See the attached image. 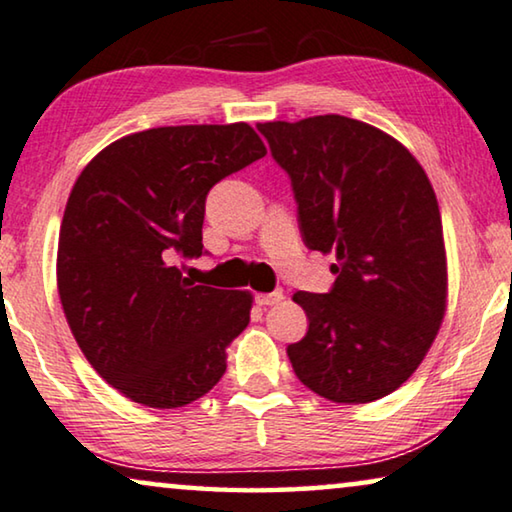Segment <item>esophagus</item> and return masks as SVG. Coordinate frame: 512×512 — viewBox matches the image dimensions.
I'll return each instance as SVG.
<instances>
[{
  "instance_id": "esophagus-1",
  "label": "esophagus",
  "mask_w": 512,
  "mask_h": 512,
  "mask_svg": "<svg viewBox=\"0 0 512 512\" xmlns=\"http://www.w3.org/2000/svg\"><path fill=\"white\" fill-rule=\"evenodd\" d=\"M281 300H284V291H281V288H277V291H272V293H258L256 295V302L261 307L277 305V302H281Z\"/></svg>"
}]
</instances>
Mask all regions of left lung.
<instances>
[{
	"mask_svg": "<svg viewBox=\"0 0 512 512\" xmlns=\"http://www.w3.org/2000/svg\"><path fill=\"white\" fill-rule=\"evenodd\" d=\"M291 177L302 240L332 254L330 293L298 291L307 335L286 348L298 379L330 402L367 404L416 372L446 314L441 212L416 157L344 115L265 122Z\"/></svg>",
	"mask_w": 512,
	"mask_h": 512,
	"instance_id": "obj_1",
	"label": "left lung"
}]
</instances>
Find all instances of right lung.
Returning <instances> with one entry per match:
<instances>
[{"instance_id":"add662e5","label":"right lung","mask_w":512,"mask_h":512,"mask_svg":"<svg viewBox=\"0 0 512 512\" xmlns=\"http://www.w3.org/2000/svg\"><path fill=\"white\" fill-rule=\"evenodd\" d=\"M261 157L263 140L244 122L159 127L110 143L73 184L59 300L90 365L133 402L177 409L224 376L251 295L194 284L175 261L205 254L214 184Z\"/></svg>"}]
</instances>
